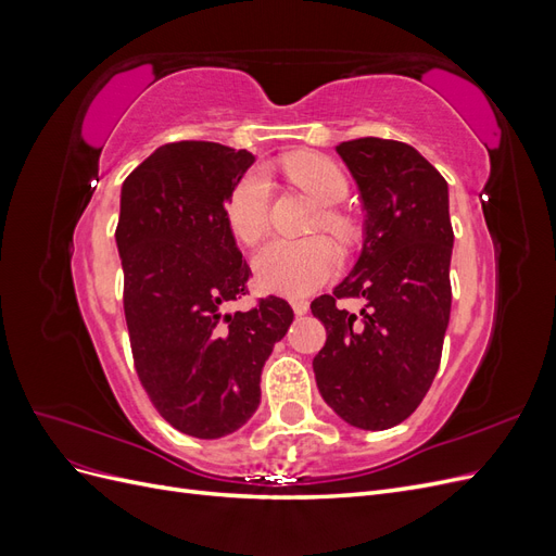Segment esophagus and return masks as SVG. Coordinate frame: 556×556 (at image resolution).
I'll return each mask as SVG.
<instances>
[{
  "label": "esophagus",
  "mask_w": 556,
  "mask_h": 556,
  "mask_svg": "<svg viewBox=\"0 0 556 556\" xmlns=\"http://www.w3.org/2000/svg\"><path fill=\"white\" fill-rule=\"evenodd\" d=\"M290 306L296 315H306L308 313V301L306 299H292Z\"/></svg>",
  "instance_id": "1"
}]
</instances>
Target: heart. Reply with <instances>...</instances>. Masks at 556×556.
<instances>
[{
  "label": "heart",
  "mask_w": 556,
  "mask_h": 556,
  "mask_svg": "<svg viewBox=\"0 0 556 556\" xmlns=\"http://www.w3.org/2000/svg\"><path fill=\"white\" fill-rule=\"evenodd\" d=\"M288 174L311 192L319 204H341L348 194V180L331 160L323 155H294L285 162ZM271 211V182L264 169L248 172L227 199V223L241 243L255 245L268 229ZM325 227L350 241L352 227L341 213L325 211ZM341 266L339 248L325 237L311 239H274L255 257V274L264 290L282 296H304L329 282Z\"/></svg>",
  "instance_id": "1"
}]
</instances>
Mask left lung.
Wrapping results in <instances>:
<instances>
[{
	"instance_id": "8db88e82",
	"label": "left lung",
	"mask_w": 556,
	"mask_h": 556,
	"mask_svg": "<svg viewBox=\"0 0 556 556\" xmlns=\"http://www.w3.org/2000/svg\"><path fill=\"white\" fill-rule=\"evenodd\" d=\"M336 153L359 188L364 248L339 288L311 304L327 329L313 371L336 415L382 431L415 413L441 364L452 304L447 182L401 141L364 137ZM345 298L363 311L345 312Z\"/></svg>"
}]
</instances>
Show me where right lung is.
Returning <instances> with one entry per match:
<instances>
[{"label":"right lung","instance_id":"add662e5","mask_svg":"<svg viewBox=\"0 0 556 556\" xmlns=\"http://www.w3.org/2000/svg\"><path fill=\"white\" fill-rule=\"evenodd\" d=\"M252 162L248 150L178 141L123 182L115 241L134 368L157 413L194 439L248 422L262 366L294 317L278 296L229 313L248 294L250 266L225 201Z\"/></svg>","mask_w":556,"mask_h":556}]
</instances>
